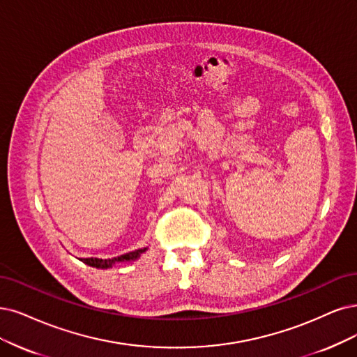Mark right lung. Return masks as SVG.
Segmentation results:
<instances>
[{
  "instance_id": "1",
  "label": "right lung",
  "mask_w": 357,
  "mask_h": 357,
  "mask_svg": "<svg viewBox=\"0 0 357 357\" xmlns=\"http://www.w3.org/2000/svg\"><path fill=\"white\" fill-rule=\"evenodd\" d=\"M145 250L147 248H139V250H135V252H129V253H125L122 256H117V257H112V259H97V257H89V259H81L84 263H86L88 266H92V268H110L113 263L116 261H129V260H134L137 259L141 253H144Z\"/></svg>"
}]
</instances>
